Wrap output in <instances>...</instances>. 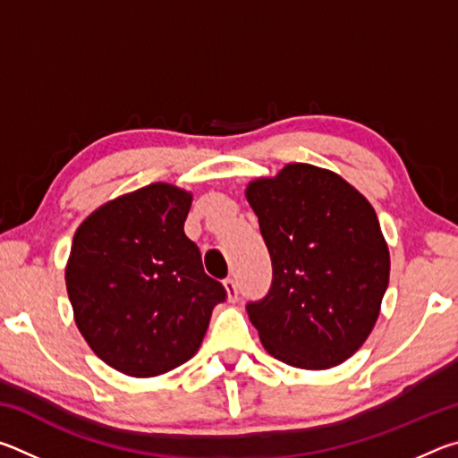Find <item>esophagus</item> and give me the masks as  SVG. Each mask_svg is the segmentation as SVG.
<instances>
[{"mask_svg": "<svg viewBox=\"0 0 458 458\" xmlns=\"http://www.w3.org/2000/svg\"><path fill=\"white\" fill-rule=\"evenodd\" d=\"M222 284H224V291H226V297H228L230 303L238 301V286L234 283V278H226V281H224Z\"/></svg>", "mask_w": 458, "mask_h": 458, "instance_id": "obj_1", "label": "esophagus"}]
</instances>
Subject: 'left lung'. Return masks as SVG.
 Masks as SVG:
<instances>
[{"instance_id":"left-lung-1","label":"left lung","mask_w":458,"mask_h":458,"mask_svg":"<svg viewBox=\"0 0 458 458\" xmlns=\"http://www.w3.org/2000/svg\"><path fill=\"white\" fill-rule=\"evenodd\" d=\"M273 260V286L248 317L273 358L301 369L339 366L366 344L390 283L374 206L339 174L286 164L248 182Z\"/></svg>"}]
</instances>
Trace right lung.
Masks as SVG:
<instances>
[{"mask_svg":"<svg viewBox=\"0 0 458 458\" xmlns=\"http://www.w3.org/2000/svg\"><path fill=\"white\" fill-rule=\"evenodd\" d=\"M191 199L155 182L105 201L74 232L64 270L74 323L125 376L155 377L191 360L226 299L183 232Z\"/></svg>","mask_w":458,"mask_h":458,"instance_id":"right-lung-1","label":"right lung"}]
</instances>
